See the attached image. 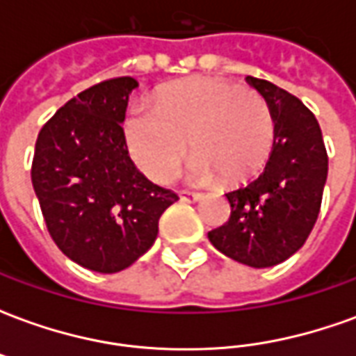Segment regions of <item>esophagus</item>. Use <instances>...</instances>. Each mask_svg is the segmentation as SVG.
Segmentation results:
<instances>
[{
	"mask_svg": "<svg viewBox=\"0 0 356 356\" xmlns=\"http://www.w3.org/2000/svg\"><path fill=\"white\" fill-rule=\"evenodd\" d=\"M179 198L183 202H188V204H194V202H200L202 200V194L198 193H186V191H183V193H179Z\"/></svg>",
	"mask_w": 356,
	"mask_h": 356,
	"instance_id": "esophagus-1",
	"label": "esophagus"
}]
</instances>
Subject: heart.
I'll return each instance as SVG.
<instances>
[{"label":"heart","instance_id":"b5f03b06","mask_svg":"<svg viewBox=\"0 0 356 356\" xmlns=\"http://www.w3.org/2000/svg\"><path fill=\"white\" fill-rule=\"evenodd\" d=\"M133 162L145 175L165 181L186 154V177L198 185L246 181L267 162L275 143V118L255 91L221 78L194 76L156 95L154 108L137 106L124 120Z\"/></svg>","mask_w":356,"mask_h":356}]
</instances>
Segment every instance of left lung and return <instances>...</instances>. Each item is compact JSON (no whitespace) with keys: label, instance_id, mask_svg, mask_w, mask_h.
<instances>
[{"label":"left lung","instance_id":"left-lung-1","mask_svg":"<svg viewBox=\"0 0 356 356\" xmlns=\"http://www.w3.org/2000/svg\"><path fill=\"white\" fill-rule=\"evenodd\" d=\"M275 118V143L265 170L227 193L229 221L208 232L209 242L248 267H275L305 244L321 211L328 154L321 125L298 97L248 76Z\"/></svg>","mask_w":356,"mask_h":356}]
</instances>
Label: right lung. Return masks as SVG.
I'll return each instance as SVG.
<instances>
[{
	"label": "right lung",
	"mask_w": 356,
	"mask_h": 356,
	"mask_svg": "<svg viewBox=\"0 0 356 356\" xmlns=\"http://www.w3.org/2000/svg\"><path fill=\"white\" fill-rule=\"evenodd\" d=\"M129 76L81 91L35 140L32 185L58 250L95 273H120L145 255L175 193L150 183L127 154Z\"/></svg>",
	"instance_id": "1"
}]
</instances>
